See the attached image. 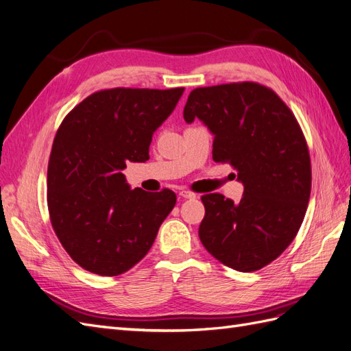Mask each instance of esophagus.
Returning <instances> with one entry per match:
<instances>
[{
    "instance_id": "34e87169",
    "label": "esophagus",
    "mask_w": 351,
    "mask_h": 351,
    "mask_svg": "<svg viewBox=\"0 0 351 351\" xmlns=\"http://www.w3.org/2000/svg\"><path fill=\"white\" fill-rule=\"evenodd\" d=\"M178 195L182 196V197H184V199H195V197H196V193L190 192V190H187V189H182V190H180Z\"/></svg>"
}]
</instances>
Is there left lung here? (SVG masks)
I'll return each instance as SVG.
<instances>
[{
	"label": "left lung",
	"instance_id": "1",
	"mask_svg": "<svg viewBox=\"0 0 351 351\" xmlns=\"http://www.w3.org/2000/svg\"><path fill=\"white\" fill-rule=\"evenodd\" d=\"M183 115L208 125L214 161L237 169L244 186L239 204L202 196V244L236 271L267 267L297 236L311 197V156L294 114L272 89L237 82L193 89Z\"/></svg>",
	"mask_w": 351,
	"mask_h": 351
}]
</instances>
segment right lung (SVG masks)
<instances>
[{"label": "right lung", "instance_id": "right-lung-1", "mask_svg": "<svg viewBox=\"0 0 351 351\" xmlns=\"http://www.w3.org/2000/svg\"><path fill=\"white\" fill-rule=\"evenodd\" d=\"M184 92L114 88L76 105L58 127L48 162L49 219L69 256L102 277L142 261L177 196L132 190L125 162L149 159L154 132Z\"/></svg>", "mask_w": 351, "mask_h": 351}]
</instances>
